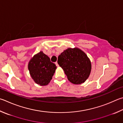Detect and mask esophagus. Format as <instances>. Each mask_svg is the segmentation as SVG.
<instances>
[{
  "label": "esophagus",
  "instance_id": "esophagus-1",
  "mask_svg": "<svg viewBox=\"0 0 123 123\" xmlns=\"http://www.w3.org/2000/svg\"><path fill=\"white\" fill-rule=\"evenodd\" d=\"M55 63V64H56V66L57 67H59V64L57 63V62H56Z\"/></svg>",
  "mask_w": 123,
  "mask_h": 123
}]
</instances>
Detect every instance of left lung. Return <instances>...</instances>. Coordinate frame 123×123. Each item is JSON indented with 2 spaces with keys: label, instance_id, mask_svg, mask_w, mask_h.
<instances>
[{
  "label": "left lung",
  "instance_id": "1",
  "mask_svg": "<svg viewBox=\"0 0 123 123\" xmlns=\"http://www.w3.org/2000/svg\"><path fill=\"white\" fill-rule=\"evenodd\" d=\"M57 63L63 69L68 80L74 84L84 83L91 70L89 58L80 48H68L58 56Z\"/></svg>",
  "mask_w": 123,
  "mask_h": 123
}]
</instances>
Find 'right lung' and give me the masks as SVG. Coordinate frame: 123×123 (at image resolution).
<instances>
[{"label":"right lung","mask_w":123,"mask_h":123,"mask_svg":"<svg viewBox=\"0 0 123 123\" xmlns=\"http://www.w3.org/2000/svg\"><path fill=\"white\" fill-rule=\"evenodd\" d=\"M56 68L49 57L42 51L33 56L28 64L31 77L35 83L41 86L49 84Z\"/></svg>","instance_id":"add662e5"}]
</instances>
